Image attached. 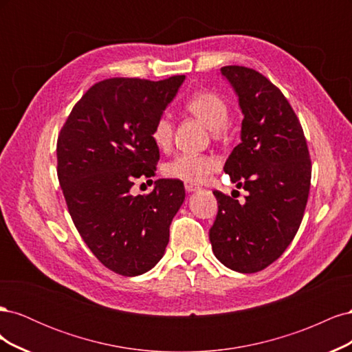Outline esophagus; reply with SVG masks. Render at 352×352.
<instances>
[{
	"label": "esophagus",
	"instance_id": "1",
	"mask_svg": "<svg viewBox=\"0 0 352 352\" xmlns=\"http://www.w3.org/2000/svg\"><path fill=\"white\" fill-rule=\"evenodd\" d=\"M185 189H186V192H195V190L199 189V186H198V185H194V184L185 182Z\"/></svg>",
	"mask_w": 352,
	"mask_h": 352
}]
</instances>
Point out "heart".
<instances>
[{
  "mask_svg": "<svg viewBox=\"0 0 352 352\" xmlns=\"http://www.w3.org/2000/svg\"><path fill=\"white\" fill-rule=\"evenodd\" d=\"M186 110L206 124L210 131L219 132L229 119V105L214 92H197L185 102ZM153 141L160 150H167L173 140V122L167 114L155 122ZM219 167V160L211 155L179 154L164 166L167 177L184 180L188 184H202Z\"/></svg>",
  "mask_w": 352,
  "mask_h": 352,
  "instance_id": "heart-1",
  "label": "heart"
}]
</instances>
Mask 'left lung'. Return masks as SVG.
Segmentation results:
<instances>
[{"instance_id":"1","label":"left lung","mask_w":352,"mask_h":352,"mask_svg":"<svg viewBox=\"0 0 352 352\" xmlns=\"http://www.w3.org/2000/svg\"><path fill=\"white\" fill-rule=\"evenodd\" d=\"M220 72L243 114L241 144L223 168L248 194L239 202L214 190L219 211L210 242L226 267L255 273L278 260L300 229L311 162L301 123L279 88L248 67Z\"/></svg>"}]
</instances>
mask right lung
Listing matches in <instances>:
<instances>
[{
    "label": "right lung",
    "instance_id": "right-lung-1",
    "mask_svg": "<svg viewBox=\"0 0 352 352\" xmlns=\"http://www.w3.org/2000/svg\"><path fill=\"white\" fill-rule=\"evenodd\" d=\"M185 76L151 82L113 78L74 105L57 141V175L72 220L92 254L122 276H140L162 260L172 220L185 199L176 179L132 195L133 179L154 176L155 122Z\"/></svg>",
    "mask_w": 352,
    "mask_h": 352
}]
</instances>
